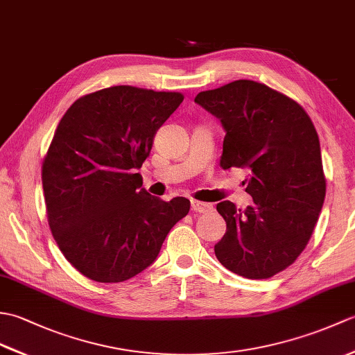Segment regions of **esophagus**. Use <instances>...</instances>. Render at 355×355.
I'll use <instances>...</instances> for the list:
<instances>
[{
	"label": "esophagus",
	"mask_w": 355,
	"mask_h": 355,
	"mask_svg": "<svg viewBox=\"0 0 355 355\" xmlns=\"http://www.w3.org/2000/svg\"><path fill=\"white\" fill-rule=\"evenodd\" d=\"M192 210L197 214H209L214 210L212 202H202V201H192Z\"/></svg>",
	"instance_id": "34e87169"
}]
</instances>
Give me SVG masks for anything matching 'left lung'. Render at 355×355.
<instances>
[{"label": "left lung", "mask_w": 355, "mask_h": 355, "mask_svg": "<svg viewBox=\"0 0 355 355\" xmlns=\"http://www.w3.org/2000/svg\"><path fill=\"white\" fill-rule=\"evenodd\" d=\"M195 102L221 120V168L245 169L253 198L245 210L216 205L227 224L216 258L239 276L268 279L297 259L319 220L327 180L318 131L296 101L254 80L201 92Z\"/></svg>", "instance_id": "obj_1"}]
</instances>
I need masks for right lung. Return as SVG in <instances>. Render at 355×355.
<instances>
[{
    "label": "right lung",
    "mask_w": 355,
    "mask_h": 355,
    "mask_svg": "<svg viewBox=\"0 0 355 355\" xmlns=\"http://www.w3.org/2000/svg\"><path fill=\"white\" fill-rule=\"evenodd\" d=\"M184 96L117 85L82 96L59 122L42 162L49 225L59 250L96 282H123L153 263L191 209L143 189L137 169Z\"/></svg>",
    "instance_id": "obj_1"
}]
</instances>
